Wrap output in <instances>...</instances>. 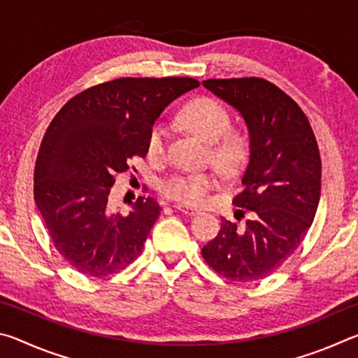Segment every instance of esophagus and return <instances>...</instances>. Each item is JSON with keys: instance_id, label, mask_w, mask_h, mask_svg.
Instances as JSON below:
<instances>
[{"instance_id": "obj_1", "label": "esophagus", "mask_w": 358, "mask_h": 358, "mask_svg": "<svg viewBox=\"0 0 358 358\" xmlns=\"http://www.w3.org/2000/svg\"><path fill=\"white\" fill-rule=\"evenodd\" d=\"M175 208H177L178 211H181V213L187 215V216H194V215L199 213V210L191 208V207H186V205H183V203H177V205H175Z\"/></svg>"}]
</instances>
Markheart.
<instances>
[{
	"instance_id": "b5f03b06",
	"label": "heart",
	"mask_w": 358,
	"mask_h": 358,
	"mask_svg": "<svg viewBox=\"0 0 358 358\" xmlns=\"http://www.w3.org/2000/svg\"><path fill=\"white\" fill-rule=\"evenodd\" d=\"M178 121L185 128L208 143V159L222 173L235 175L246 166L251 155V142L245 131L230 128L232 117L220 101L197 98L181 108ZM167 131L162 124H155L147 141V153L153 159L166 155ZM217 185L215 171L180 172L162 181L159 189L167 199L186 205H201L208 192Z\"/></svg>"
}]
</instances>
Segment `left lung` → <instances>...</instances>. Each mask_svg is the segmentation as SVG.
<instances>
[{
    "label": "left lung",
    "mask_w": 358,
    "mask_h": 358,
    "mask_svg": "<svg viewBox=\"0 0 358 358\" xmlns=\"http://www.w3.org/2000/svg\"><path fill=\"white\" fill-rule=\"evenodd\" d=\"M203 85L240 110L250 129V164L234 203L241 216L250 210L251 220L240 226L221 217L202 257L226 280H264L292 256L316 216L322 171L316 136L300 106L265 78H208Z\"/></svg>",
    "instance_id": "1"
}]
</instances>
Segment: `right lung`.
Segmentation results:
<instances>
[{
  "instance_id": "add662e5",
  "label": "right lung",
  "mask_w": 358,
  "mask_h": 358,
  "mask_svg": "<svg viewBox=\"0 0 358 358\" xmlns=\"http://www.w3.org/2000/svg\"><path fill=\"white\" fill-rule=\"evenodd\" d=\"M199 87L191 77H121L76 94L42 138L34 166V201L55 250L77 271L104 278L141 256L161 207L153 197L131 202L128 215L108 205L115 178L147 141L162 110Z\"/></svg>"
}]
</instances>
